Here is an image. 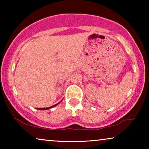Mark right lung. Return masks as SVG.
Listing matches in <instances>:
<instances>
[{
	"mask_svg": "<svg viewBox=\"0 0 149 149\" xmlns=\"http://www.w3.org/2000/svg\"><path fill=\"white\" fill-rule=\"evenodd\" d=\"M62 100H63V99H62ZM62 100L60 102L58 103V104H55V105H54V106H52V107H47V108H40V109H39V108H37V109H38V110H41V111H42V110H48V109H52V108H53V107H56V106L58 105V104H60V103L62 101Z\"/></svg>",
	"mask_w": 149,
	"mask_h": 149,
	"instance_id": "add662e5",
	"label": "right lung"
}]
</instances>
